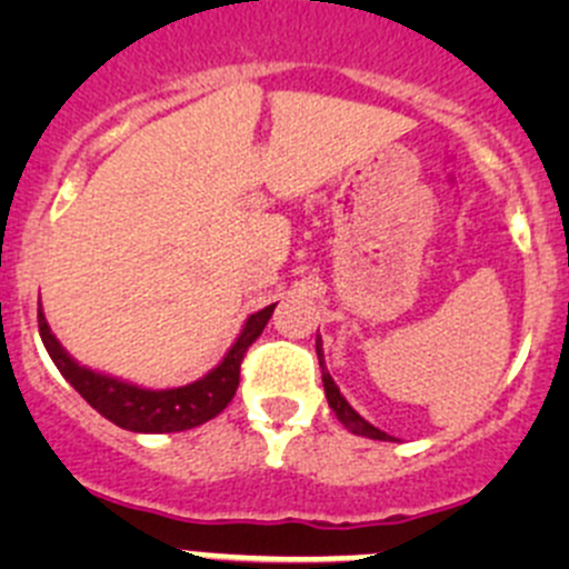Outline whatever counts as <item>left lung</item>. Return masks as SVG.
<instances>
[{
	"instance_id": "left-lung-1",
	"label": "left lung",
	"mask_w": 569,
	"mask_h": 569,
	"mask_svg": "<svg viewBox=\"0 0 569 569\" xmlns=\"http://www.w3.org/2000/svg\"><path fill=\"white\" fill-rule=\"evenodd\" d=\"M317 355H319V366H321V382H325V393H327V405H330V410L336 412L338 421L343 423V427L349 429L352 435H360V438H371V440H393L391 435H386L382 429H377L375 423L366 421L363 416H360L358 410H355L352 405H349L347 399H343L341 391H338V386L332 382L330 371L325 369V355H321V336H317Z\"/></svg>"
}]
</instances>
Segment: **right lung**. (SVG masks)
<instances>
[{
  "instance_id": "1",
  "label": "right lung",
  "mask_w": 569,
  "mask_h": 569,
  "mask_svg": "<svg viewBox=\"0 0 569 569\" xmlns=\"http://www.w3.org/2000/svg\"><path fill=\"white\" fill-rule=\"evenodd\" d=\"M274 306L278 302L250 313L248 321L242 325V332L237 336V341L226 352V358L209 375L189 382V386L162 388V391L134 386V382L118 380V377L104 375V371H93L88 366L77 363L66 352V347L57 341L43 311L38 313V327L46 352L54 360L60 375L71 382L73 391L82 396L96 412H101L107 421L118 423L120 429H129V432L164 435L200 427V423L211 421V418L226 410L228 401L233 399V393L239 388V366H242L244 352L261 336L269 317H272Z\"/></svg>"
}]
</instances>
